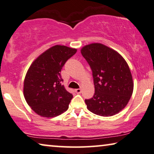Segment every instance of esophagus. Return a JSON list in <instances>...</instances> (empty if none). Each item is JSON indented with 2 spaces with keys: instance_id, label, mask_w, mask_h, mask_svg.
Segmentation results:
<instances>
[{
  "instance_id": "esophagus-1",
  "label": "esophagus",
  "mask_w": 154,
  "mask_h": 154,
  "mask_svg": "<svg viewBox=\"0 0 154 154\" xmlns=\"http://www.w3.org/2000/svg\"><path fill=\"white\" fill-rule=\"evenodd\" d=\"M75 92H76V93H77V94L81 93H82V89H81V88H77V89H75Z\"/></svg>"
}]
</instances>
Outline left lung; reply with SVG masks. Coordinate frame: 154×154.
I'll return each instance as SVG.
<instances>
[{"mask_svg":"<svg viewBox=\"0 0 154 154\" xmlns=\"http://www.w3.org/2000/svg\"><path fill=\"white\" fill-rule=\"evenodd\" d=\"M93 72L95 93L85 100L87 108L98 116L109 117L127 106L134 90L127 63L113 49L101 43L87 45L81 50Z\"/></svg>","mask_w":154,"mask_h":154,"instance_id":"1","label":"left lung"}]
</instances>
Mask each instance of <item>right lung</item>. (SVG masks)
I'll return each mask as SVG.
<instances>
[{
  "label": "right lung",
  "instance_id": "1",
  "mask_svg": "<svg viewBox=\"0 0 154 154\" xmlns=\"http://www.w3.org/2000/svg\"><path fill=\"white\" fill-rule=\"evenodd\" d=\"M77 52L64 45H54L41 54L27 70L23 93L36 113L45 118L59 116L67 111L72 95L61 85L60 74L64 64Z\"/></svg>",
  "mask_w": 154,
  "mask_h": 154
}]
</instances>
